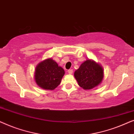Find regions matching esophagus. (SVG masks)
Wrapping results in <instances>:
<instances>
[{
	"instance_id": "1",
	"label": "esophagus",
	"mask_w": 134,
	"mask_h": 134,
	"mask_svg": "<svg viewBox=\"0 0 134 134\" xmlns=\"http://www.w3.org/2000/svg\"><path fill=\"white\" fill-rule=\"evenodd\" d=\"M68 73H69V74H72L73 70H72V69H69V70L68 71Z\"/></svg>"
}]
</instances>
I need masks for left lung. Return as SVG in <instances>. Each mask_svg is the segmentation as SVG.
I'll use <instances>...</instances> for the list:
<instances>
[{"label": "left lung", "mask_w": 134, "mask_h": 134, "mask_svg": "<svg viewBox=\"0 0 134 134\" xmlns=\"http://www.w3.org/2000/svg\"><path fill=\"white\" fill-rule=\"evenodd\" d=\"M74 77L80 87L84 90H91L102 82L104 78L103 68L99 64L88 59L75 71Z\"/></svg>", "instance_id": "left-lung-1"}]
</instances>
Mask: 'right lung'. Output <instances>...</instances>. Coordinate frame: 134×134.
<instances>
[{"mask_svg":"<svg viewBox=\"0 0 134 134\" xmlns=\"http://www.w3.org/2000/svg\"><path fill=\"white\" fill-rule=\"evenodd\" d=\"M65 71L52 58H47L36 66L35 80L40 87L53 90L60 85Z\"/></svg>","mask_w":134,"mask_h":134,"instance_id":"right-lung-1","label":"right lung"}]
</instances>
